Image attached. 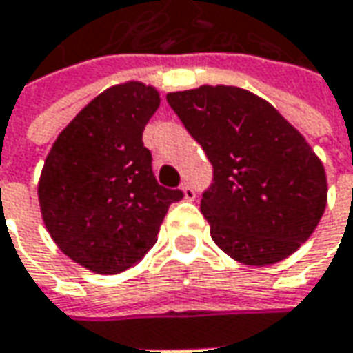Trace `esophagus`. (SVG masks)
I'll list each match as a JSON object with an SVG mask.
<instances>
[{"mask_svg":"<svg viewBox=\"0 0 353 353\" xmlns=\"http://www.w3.org/2000/svg\"><path fill=\"white\" fill-rule=\"evenodd\" d=\"M181 190H183V196L186 198V200H194V198H196V190H194L188 183H184L183 186H181Z\"/></svg>","mask_w":353,"mask_h":353,"instance_id":"1","label":"esophagus"}]
</instances>
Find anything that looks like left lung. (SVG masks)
<instances>
[{
	"instance_id": "8db88e82",
	"label": "left lung",
	"mask_w": 353,
	"mask_h": 353,
	"mask_svg": "<svg viewBox=\"0 0 353 353\" xmlns=\"http://www.w3.org/2000/svg\"><path fill=\"white\" fill-rule=\"evenodd\" d=\"M214 167L200 210L220 250L243 265H273L316 230L326 208L324 165L263 98L236 86L167 94Z\"/></svg>"
}]
</instances>
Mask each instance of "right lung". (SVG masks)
Segmentation results:
<instances>
[{
    "label": "right lung",
    "mask_w": 353,
    "mask_h": 353,
    "mask_svg": "<svg viewBox=\"0 0 353 353\" xmlns=\"http://www.w3.org/2000/svg\"><path fill=\"white\" fill-rule=\"evenodd\" d=\"M161 103L143 82L103 90L62 129L39 179L47 232L74 263L116 275L155 245L183 190L157 183L143 129Z\"/></svg>",
    "instance_id": "obj_1"
}]
</instances>
